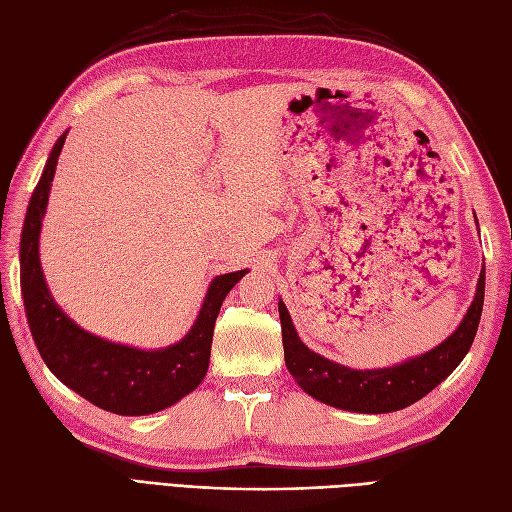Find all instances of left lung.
<instances>
[{
	"label": "left lung",
	"instance_id": "8db88e82",
	"mask_svg": "<svg viewBox=\"0 0 512 512\" xmlns=\"http://www.w3.org/2000/svg\"><path fill=\"white\" fill-rule=\"evenodd\" d=\"M483 301L485 269L478 277L476 297L466 318L446 342L401 365L365 371L337 365L309 350L294 331L288 309L280 301L277 307L282 320L286 367L301 389L322 404L361 414H384L408 408L436 389L446 376H451L468 354L483 314Z\"/></svg>",
	"mask_w": 512,
	"mask_h": 512
}]
</instances>
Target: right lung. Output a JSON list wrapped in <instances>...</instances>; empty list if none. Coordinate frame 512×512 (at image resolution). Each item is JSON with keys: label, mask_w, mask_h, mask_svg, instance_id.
<instances>
[{"label": "right lung", "mask_w": 512, "mask_h": 512, "mask_svg": "<svg viewBox=\"0 0 512 512\" xmlns=\"http://www.w3.org/2000/svg\"><path fill=\"white\" fill-rule=\"evenodd\" d=\"M66 134L57 138L29 200L23 224L21 290L29 331L46 367L94 406L121 416L160 412L177 404L203 382L209 367L215 318L220 314L226 294L247 269L215 277L194 327L179 344L170 348L138 350L106 342L76 327L49 294L38 256L42 215L49 203L51 181Z\"/></svg>", "instance_id": "right-lung-1"}]
</instances>
